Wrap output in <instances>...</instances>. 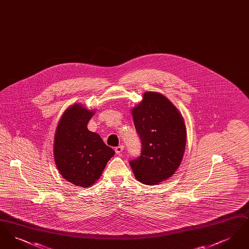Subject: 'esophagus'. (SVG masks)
I'll list each match as a JSON object with an SVG mask.
<instances>
[{"instance_id": "1", "label": "esophagus", "mask_w": 249, "mask_h": 249, "mask_svg": "<svg viewBox=\"0 0 249 249\" xmlns=\"http://www.w3.org/2000/svg\"><path fill=\"white\" fill-rule=\"evenodd\" d=\"M123 149H124V145H119V146L115 147V151L117 154H120Z\"/></svg>"}]
</instances>
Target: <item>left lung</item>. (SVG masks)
Segmentation results:
<instances>
[{"label": "left lung", "mask_w": 249, "mask_h": 249, "mask_svg": "<svg viewBox=\"0 0 249 249\" xmlns=\"http://www.w3.org/2000/svg\"><path fill=\"white\" fill-rule=\"evenodd\" d=\"M132 118L141 139V155L131 160L136 179L155 185L171 178L183 159L187 130L181 114L163 95L145 92Z\"/></svg>", "instance_id": "obj_1"}]
</instances>
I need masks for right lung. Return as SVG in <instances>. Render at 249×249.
<instances>
[{
	"label": "right lung",
	"instance_id": "add662e5",
	"mask_svg": "<svg viewBox=\"0 0 249 249\" xmlns=\"http://www.w3.org/2000/svg\"><path fill=\"white\" fill-rule=\"evenodd\" d=\"M93 114L79 105L71 106L61 117L55 134L54 157L60 175L83 188L100 178L115 155L98 133L88 130Z\"/></svg>",
	"mask_w": 249,
	"mask_h": 249
}]
</instances>
